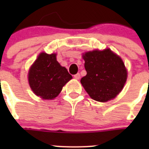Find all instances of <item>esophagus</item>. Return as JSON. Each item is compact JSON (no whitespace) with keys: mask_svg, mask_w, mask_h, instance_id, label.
<instances>
[{"mask_svg":"<svg viewBox=\"0 0 149 149\" xmlns=\"http://www.w3.org/2000/svg\"><path fill=\"white\" fill-rule=\"evenodd\" d=\"M74 78L75 79H77V80H79V79L81 78V74H80L79 73H77V74H74Z\"/></svg>","mask_w":149,"mask_h":149,"instance_id":"esophagus-1","label":"esophagus"}]
</instances>
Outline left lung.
Wrapping results in <instances>:
<instances>
[{
	"instance_id": "1",
	"label": "left lung",
	"mask_w": 149,
	"mask_h": 149,
	"mask_svg": "<svg viewBox=\"0 0 149 149\" xmlns=\"http://www.w3.org/2000/svg\"><path fill=\"white\" fill-rule=\"evenodd\" d=\"M86 75L81 83L86 93L100 102L114 98L122 91L127 80L123 61L111 50L93 51L84 55Z\"/></svg>"
}]
</instances>
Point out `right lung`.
I'll use <instances>...</instances> for the list:
<instances>
[{
    "instance_id": "1",
    "label": "right lung",
    "mask_w": 149,
    "mask_h": 149,
    "mask_svg": "<svg viewBox=\"0 0 149 149\" xmlns=\"http://www.w3.org/2000/svg\"><path fill=\"white\" fill-rule=\"evenodd\" d=\"M30 86L37 96L53 99L72 78L66 68L56 61V54L41 53L28 74Z\"/></svg>"
}]
</instances>
